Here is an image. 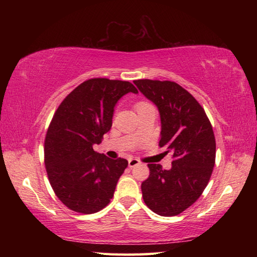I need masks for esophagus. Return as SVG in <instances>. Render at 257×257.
<instances>
[{"instance_id":"34e87169","label":"esophagus","mask_w":257,"mask_h":257,"mask_svg":"<svg viewBox=\"0 0 257 257\" xmlns=\"http://www.w3.org/2000/svg\"><path fill=\"white\" fill-rule=\"evenodd\" d=\"M140 165V161L138 159H129L128 161V166L129 168H135L136 166Z\"/></svg>"}]
</instances>
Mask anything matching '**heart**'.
<instances>
[{
  "label": "heart",
  "mask_w": 257,
  "mask_h": 257,
  "mask_svg": "<svg viewBox=\"0 0 257 257\" xmlns=\"http://www.w3.org/2000/svg\"><path fill=\"white\" fill-rule=\"evenodd\" d=\"M150 106H152L151 103H149V102H147V101H139V102H137L135 105V109L136 110H137V112L138 111H140L141 109H144V108H147V107H150Z\"/></svg>",
  "instance_id": "1"
}]
</instances>
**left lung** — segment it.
Listing matches in <instances>:
<instances>
[{
    "label": "left lung",
    "instance_id": "8db88e82",
    "mask_svg": "<svg viewBox=\"0 0 257 257\" xmlns=\"http://www.w3.org/2000/svg\"><path fill=\"white\" fill-rule=\"evenodd\" d=\"M134 83L159 109V147L171 151L173 159L170 170L148 163L150 174L141 184L143 198L158 215H178L200 198L210 181L216 149L212 124L199 101L174 81Z\"/></svg>",
    "mask_w": 257,
    "mask_h": 257
}]
</instances>
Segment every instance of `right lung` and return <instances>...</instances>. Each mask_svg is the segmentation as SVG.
Wrapping results in <instances>:
<instances>
[{"mask_svg":"<svg viewBox=\"0 0 257 257\" xmlns=\"http://www.w3.org/2000/svg\"><path fill=\"white\" fill-rule=\"evenodd\" d=\"M136 87L123 80L91 78L68 94L56 109L44 143L48 181L69 210L92 214L112 199L128 167L122 158L109 159L92 149L111 128L113 107Z\"/></svg>","mask_w":257,"mask_h":257,"instance_id":"add662e5","label":"right lung"}]
</instances>
